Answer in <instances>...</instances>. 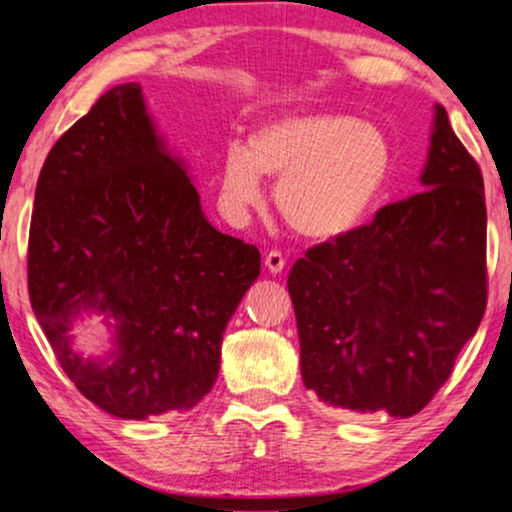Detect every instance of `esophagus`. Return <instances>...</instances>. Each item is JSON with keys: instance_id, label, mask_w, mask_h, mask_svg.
<instances>
[{"instance_id": "esophagus-1", "label": "esophagus", "mask_w": 512, "mask_h": 512, "mask_svg": "<svg viewBox=\"0 0 512 512\" xmlns=\"http://www.w3.org/2000/svg\"><path fill=\"white\" fill-rule=\"evenodd\" d=\"M264 267H267L271 274H281L285 269V257L281 250H271L267 257H264Z\"/></svg>"}]
</instances>
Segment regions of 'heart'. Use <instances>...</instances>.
Wrapping results in <instances>:
<instances>
[{
    "label": "heart",
    "instance_id": "obj_1",
    "mask_svg": "<svg viewBox=\"0 0 512 512\" xmlns=\"http://www.w3.org/2000/svg\"><path fill=\"white\" fill-rule=\"evenodd\" d=\"M391 173V145L377 126L349 114L311 112L267 121L245 147L229 145L222 196L243 210L262 199V177H276L274 203L304 238L325 241L358 227Z\"/></svg>",
    "mask_w": 512,
    "mask_h": 512
}]
</instances>
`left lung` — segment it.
Segmentation results:
<instances>
[{"label": "left lung", "instance_id": "8db88e82", "mask_svg": "<svg viewBox=\"0 0 512 512\" xmlns=\"http://www.w3.org/2000/svg\"><path fill=\"white\" fill-rule=\"evenodd\" d=\"M421 182L290 271L302 379L325 405L421 412L485 316V182L442 105Z\"/></svg>", "mask_w": 512, "mask_h": 512}]
</instances>
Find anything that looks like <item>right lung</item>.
<instances>
[{
    "label": "right lung",
    "instance_id": "add662e5",
    "mask_svg": "<svg viewBox=\"0 0 512 512\" xmlns=\"http://www.w3.org/2000/svg\"><path fill=\"white\" fill-rule=\"evenodd\" d=\"M257 276L260 250L206 220L140 84L107 91L46 156L27 290L58 363L100 410L147 419L199 403L220 372L224 327ZM84 310L113 320L107 361L71 349Z\"/></svg>",
    "mask_w": 512,
    "mask_h": 512
}]
</instances>
